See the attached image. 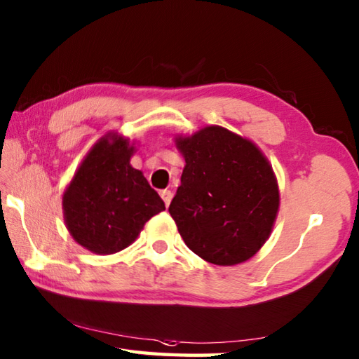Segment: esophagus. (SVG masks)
Here are the masks:
<instances>
[{
  "label": "esophagus",
  "instance_id": "1",
  "mask_svg": "<svg viewBox=\"0 0 359 359\" xmlns=\"http://www.w3.org/2000/svg\"><path fill=\"white\" fill-rule=\"evenodd\" d=\"M160 194H161L163 201H165L166 208H168V205L171 204V199H172V193H171V190H163V191H160Z\"/></svg>",
  "mask_w": 359,
  "mask_h": 359
}]
</instances>
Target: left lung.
<instances>
[{
  "mask_svg": "<svg viewBox=\"0 0 359 359\" xmlns=\"http://www.w3.org/2000/svg\"><path fill=\"white\" fill-rule=\"evenodd\" d=\"M175 145L185 168L169 214L187 247L218 266L250 259L269 238L280 204L267 158L215 125L175 137Z\"/></svg>",
  "mask_w": 359,
  "mask_h": 359,
  "instance_id": "1",
  "label": "left lung"
}]
</instances>
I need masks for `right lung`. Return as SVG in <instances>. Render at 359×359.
<instances>
[{"mask_svg":"<svg viewBox=\"0 0 359 359\" xmlns=\"http://www.w3.org/2000/svg\"><path fill=\"white\" fill-rule=\"evenodd\" d=\"M130 139L107 133L79 166L63 194L65 223L79 245L96 255L117 253L136 241L165 203L130 165Z\"/></svg>","mask_w":359,"mask_h":359,"instance_id":"right-lung-1","label":"right lung"}]
</instances>
